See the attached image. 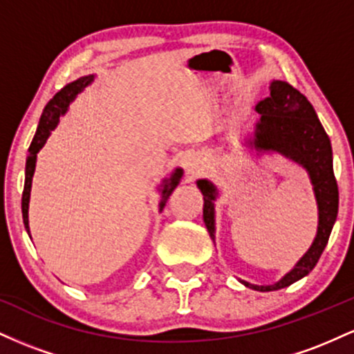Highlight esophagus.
<instances>
[{"mask_svg":"<svg viewBox=\"0 0 354 354\" xmlns=\"http://www.w3.org/2000/svg\"><path fill=\"white\" fill-rule=\"evenodd\" d=\"M186 168H188L189 174H198V173H200L201 166L196 160H188V163H186Z\"/></svg>","mask_w":354,"mask_h":354,"instance_id":"obj_1","label":"esophagus"}]
</instances>
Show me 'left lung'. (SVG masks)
Segmentation results:
<instances>
[{"mask_svg": "<svg viewBox=\"0 0 354 354\" xmlns=\"http://www.w3.org/2000/svg\"><path fill=\"white\" fill-rule=\"evenodd\" d=\"M254 109L259 118L254 124L253 135L246 138L245 145L258 151V154L276 153L291 163L301 166L310 178L318 206V228L315 239L306 253L286 274L273 284H253L239 279L246 288L254 291H276L310 274L318 263L338 216V185L333 173L331 141L306 96L286 81L273 80L270 84V96L259 101ZM196 185L205 198L203 219L214 241V201L218 200L219 189L205 178L198 180Z\"/></svg>", "mask_w": 354, "mask_h": 354, "instance_id": "left-lung-1", "label": "left lung"}]
</instances>
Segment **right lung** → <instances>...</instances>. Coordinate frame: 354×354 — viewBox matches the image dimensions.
Instances as JSON below:
<instances>
[{
	"label": "right lung",
	"instance_id": "obj_1",
	"mask_svg": "<svg viewBox=\"0 0 354 354\" xmlns=\"http://www.w3.org/2000/svg\"><path fill=\"white\" fill-rule=\"evenodd\" d=\"M95 81V75L81 76L73 83H68L61 91L56 93L53 96V100L46 104V108L43 109V115L39 118L38 129H36V135L31 141L30 149H28V158H26V171H24V189H23V198H21V211H23V223L24 228H26L28 234H30V219H28V209H30V196H31V185H33V174L36 169V158H38L39 149L43 148L46 140L50 138L51 131L56 128L59 123V116H63L68 111L70 104L76 100V96L81 91H84V88H88L89 84ZM183 176L181 168H174L173 173L168 178H165L160 185V213L163 211L166 201H168L169 194L173 193V189L180 185Z\"/></svg>",
	"mask_w": 354,
	"mask_h": 354
}]
</instances>
